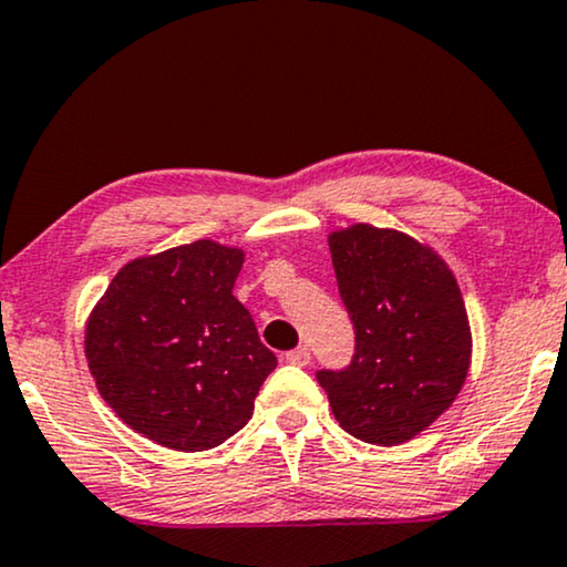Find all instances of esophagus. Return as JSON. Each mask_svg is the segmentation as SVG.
I'll return each instance as SVG.
<instances>
[{
  "instance_id": "34e87169",
  "label": "esophagus",
  "mask_w": 567,
  "mask_h": 567,
  "mask_svg": "<svg viewBox=\"0 0 567 567\" xmlns=\"http://www.w3.org/2000/svg\"><path fill=\"white\" fill-rule=\"evenodd\" d=\"M285 361L292 363V367H308V361H311V350L300 346L296 350H290V353H285Z\"/></svg>"
}]
</instances>
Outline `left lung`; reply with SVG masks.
I'll return each instance as SVG.
<instances>
[{
	"instance_id": "8db88e82",
	"label": "left lung",
	"mask_w": 567,
	"mask_h": 567,
	"mask_svg": "<svg viewBox=\"0 0 567 567\" xmlns=\"http://www.w3.org/2000/svg\"><path fill=\"white\" fill-rule=\"evenodd\" d=\"M329 250L355 353L346 369L317 371V382L348 434L408 442L453 405L468 374L461 288L432 248L398 230L353 225L329 235Z\"/></svg>"
}]
</instances>
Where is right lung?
Returning a JSON list of instances; mask_svg holds the SVG:
<instances>
[{
	"instance_id": "obj_1",
	"label": "right lung",
	"mask_w": 567,
	"mask_h": 567,
	"mask_svg": "<svg viewBox=\"0 0 567 567\" xmlns=\"http://www.w3.org/2000/svg\"><path fill=\"white\" fill-rule=\"evenodd\" d=\"M243 250L196 240L125 264L85 324L102 398L162 447L198 453L240 432L277 355L233 296Z\"/></svg>"
}]
</instances>
